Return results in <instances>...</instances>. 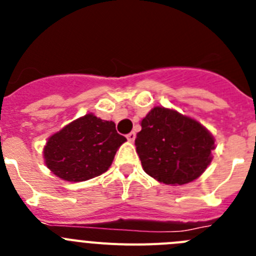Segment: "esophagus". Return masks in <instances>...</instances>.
<instances>
[{"instance_id": "1", "label": "esophagus", "mask_w": 256, "mask_h": 256, "mask_svg": "<svg viewBox=\"0 0 256 256\" xmlns=\"http://www.w3.org/2000/svg\"><path fill=\"white\" fill-rule=\"evenodd\" d=\"M126 140L130 142H133L136 140V133L134 132H130L128 134H126Z\"/></svg>"}]
</instances>
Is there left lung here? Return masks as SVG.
<instances>
[{
    "label": "left lung",
    "instance_id": "left-lung-1",
    "mask_svg": "<svg viewBox=\"0 0 256 256\" xmlns=\"http://www.w3.org/2000/svg\"><path fill=\"white\" fill-rule=\"evenodd\" d=\"M141 126L136 150L144 170L159 182L173 186L192 182L212 162L214 138L191 118L154 108Z\"/></svg>",
    "mask_w": 256,
    "mask_h": 256
}]
</instances>
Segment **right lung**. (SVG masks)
Here are the masks:
<instances>
[{"instance_id":"1","label":"right lung","mask_w":256,"mask_h":256,"mask_svg":"<svg viewBox=\"0 0 256 256\" xmlns=\"http://www.w3.org/2000/svg\"><path fill=\"white\" fill-rule=\"evenodd\" d=\"M126 141L115 130L114 122L87 114L50 137L44 160L58 178L69 182L87 180L108 170Z\"/></svg>"}]
</instances>
